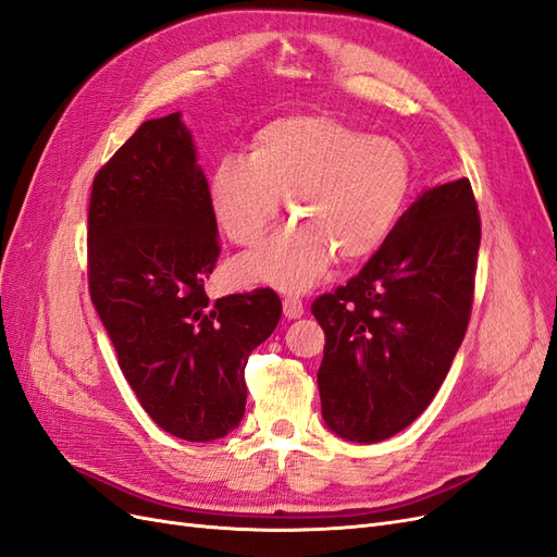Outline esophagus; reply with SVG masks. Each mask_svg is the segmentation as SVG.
<instances>
[{"label":"esophagus","mask_w":557,"mask_h":557,"mask_svg":"<svg viewBox=\"0 0 557 557\" xmlns=\"http://www.w3.org/2000/svg\"><path fill=\"white\" fill-rule=\"evenodd\" d=\"M282 310H284V317L286 319H298V317H302V300L300 298H296V296H286L284 300H282Z\"/></svg>","instance_id":"1"}]
</instances>
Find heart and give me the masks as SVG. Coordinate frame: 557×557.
Wrapping results in <instances>:
<instances>
[{"mask_svg": "<svg viewBox=\"0 0 557 557\" xmlns=\"http://www.w3.org/2000/svg\"><path fill=\"white\" fill-rule=\"evenodd\" d=\"M411 185L398 140L370 136L326 115L282 117L257 134L252 154H224L210 177L212 210L226 236L255 245L292 196L298 224L268 238L238 263L243 282L305 292L335 255H374L396 228Z\"/></svg>", "mask_w": 557, "mask_h": 557, "instance_id": "obj_1", "label": "heart"}]
</instances>
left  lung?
I'll return each mask as SVG.
<instances>
[{"label": "left lung", "mask_w": 557, "mask_h": 557, "mask_svg": "<svg viewBox=\"0 0 557 557\" xmlns=\"http://www.w3.org/2000/svg\"><path fill=\"white\" fill-rule=\"evenodd\" d=\"M481 222L468 177L425 187L363 271L312 302L326 333L321 417L347 442L423 414L468 331Z\"/></svg>", "instance_id": "8db88e82"}]
</instances>
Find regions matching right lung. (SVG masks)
Masks as SVG:
<instances>
[{
	"instance_id": "obj_1",
	"label": "right lung",
	"mask_w": 557,
	"mask_h": 557,
	"mask_svg": "<svg viewBox=\"0 0 557 557\" xmlns=\"http://www.w3.org/2000/svg\"><path fill=\"white\" fill-rule=\"evenodd\" d=\"M89 296L148 417L212 442L245 414L247 358L275 331L273 289L210 300L218 220L183 113L143 122L92 185Z\"/></svg>"
}]
</instances>
